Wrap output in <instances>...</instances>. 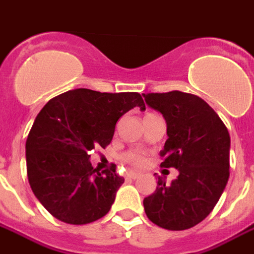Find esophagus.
<instances>
[{
  "mask_svg": "<svg viewBox=\"0 0 254 254\" xmlns=\"http://www.w3.org/2000/svg\"><path fill=\"white\" fill-rule=\"evenodd\" d=\"M138 176H140V175L137 174V172H133V171H127V174H125V178H127V179H137V178H138Z\"/></svg>",
  "mask_w": 254,
  "mask_h": 254,
  "instance_id": "esophagus-1",
  "label": "esophagus"
}]
</instances>
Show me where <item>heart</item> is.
<instances>
[{"mask_svg":"<svg viewBox=\"0 0 254 254\" xmlns=\"http://www.w3.org/2000/svg\"><path fill=\"white\" fill-rule=\"evenodd\" d=\"M151 116H155V113H146L144 118L151 117ZM122 160L132 167H141L145 163V156L140 151H127L122 155Z\"/></svg>","mask_w":254,"mask_h":254,"instance_id":"heart-1","label":"heart"}]
</instances>
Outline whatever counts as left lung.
<instances>
[{
  "mask_svg": "<svg viewBox=\"0 0 254 254\" xmlns=\"http://www.w3.org/2000/svg\"><path fill=\"white\" fill-rule=\"evenodd\" d=\"M142 95L167 122L161 167L179 171L171 185L159 176L155 192L144 198L146 217L167 230L194 227L213 211L229 180L227 127L198 95L178 90Z\"/></svg>",
  "mask_w": 254,
  "mask_h": 254,
  "instance_id": "1",
  "label": "left lung"
}]
</instances>
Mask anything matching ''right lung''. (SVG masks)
<instances>
[{
	"label": "right lung",
	"mask_w": 254,
	"mask_h": 254,
	"mask_svg": "<svg viewBox=\"0 0 254 254\" xmlns=\"http://www.w3.org/2000/svg\"><path fill=\"white\" fill-rule=\"evenodd\" d=\"M136 106L145 110L138 93L75 89L50 99L37 114L25 144L28 182L56 219L86 225L109 213L124 178L116 164L94 170L90 152L106 148L118 120Z\"/></svg>",
	"instance_id": "obj_1"
}]
</instances>
